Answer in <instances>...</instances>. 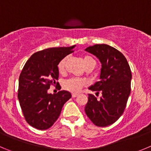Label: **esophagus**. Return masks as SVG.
I'll return each instance as SVG.
<instances>
[{
	"label": "esophagus",
	"instance_id": "34e87169",
	"mask_svg": "<svg viewBox=\"0 0 151 151\" xmlns=\"http://www.w3.org/2000/svg\"><path fill=\"white\" fill-rule=\"evenodd\" d=\"M78 95V94H77V93H73L72 94V98H76V97Z\"/></svg>",
	"mask_w": 151,
	"mask_h": 151
}]
</instances>
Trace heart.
<instances>
[{
    "label": "heart",
    "mask_w": 151,
    "mask_h": 151,
    "mask_svg": "<svg viewBox=\"0 0 151 151\" xmlns=\"http://www.w3.org/2000/svg\"><path fill=\"white\" fill-rule=\"evenodd\" d=\"M83 60L84 65H85L86 69H93L96 65V60L91 56L85 55ZM66 60H67V57H65L63 60H60V63H58V70L60 73H63L65 71ZM86 85V82L85 80L77 78V77H73V78L65 81L64 84H63V88L68 91L76 93L78 92Z\"/></svg>",
    "instance_id": "b5f03b06"
}]
</instances>
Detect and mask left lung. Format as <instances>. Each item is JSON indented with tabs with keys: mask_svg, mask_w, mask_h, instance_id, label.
Segmentation results:
<instances>
[{
	"mask_svg": "<svg viewBox=\"0 0 151 151\" xmlns=\"http://www.w3.org/2000/svg\"><path fill=\"white\" fill-rule=\"evenodd\" d=\"M85 50L101 63L100 80L88 89L102 93L100 100L88 94L86 114L96 126H109L122 116L126 107L130 94V68L125 56L108 45H95Z\"/></svg>",
	"mask_w": 151,
	"mask_h": 151,
	"instance_id": "8db88e82",
	"label": "left lung"
}]
</instances>
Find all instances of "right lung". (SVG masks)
Returning a JSON list of instances; mask_svg holds the SVG:
<instances>
[{"instance_id":"right-lung-1","label":"right lung","mask_w":151,"mask_h":151,"mask_svg":"<svg viewBox=\"0 0 151 151\" xmlns=\"http://www.w3.org/2000/svg\"><path fill=\"white\" fill-rule=\"evenodd\" d=\"M71 47H51L33 53L19 76L18 98L26 122L38 129L50 128L58 119L63 105L71 98L68 91L48 94L57 85L58 63L73 52Z\"/></svg>"}]
</instances>
